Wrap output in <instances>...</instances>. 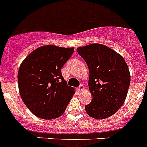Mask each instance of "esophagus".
I'll return each mask as SVG.
<instances>
[{
  "label": "esophagus",
  "mask_w": 147,
  "mask_h": 147,
  "mask_svg": "<svg viewBox=\"0 0 147 147\" xmlns=\"http://www.w3.org/2000/svg\"><path fill=\"white\" fill-rule=\"evenodd\" d=\"M77 89H78V90L80 91H83L84 89H85V87H84V86H82V85H80V86H79L78 88H77Z\"/></svg>",
  "instance_id": "obj_1"
}]
</instances>
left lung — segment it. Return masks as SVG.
Listing matches in <instances>:
<instances>
[{
    "label": "left lung",
    "mask_w": 147,
    "mask_h": 147,
    "mask_svg": "<svg viewBox=\"0 0 147 147\" xmlns=\"http://www.w3.org/2000/svg\"><path fill=\"white\" fill-rule=\"evenodd\" d=\"M76 51L89 69L88 86L92 100L85 106L89 116L105 119L123 104L130 84V74L122 56L100 44L80 47Z\"/></svg>",
    "instance_id": "obj_1"
}]
</instances>
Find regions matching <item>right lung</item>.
Segmentation results:
<instances>
[{"instance_id":"add662e5","label":"right lung","mask_w":147,"mask_h":147,"mask_svg":"<svg viewBox=\"0 0 147 147\" xmlns=\"http://www.w3.org/2000/svg\"><path fill=\"white\" fill-rule=\"evenodd\" d=\"M74 51V47L46 45L36 49L22 61L18 74L20 94L38 117L52 120L60 117L74 94L61 71Z\"/></svg>"}]
</instances>
